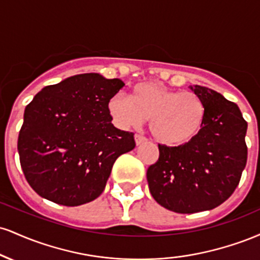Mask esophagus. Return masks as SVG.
Segmentation results:
<instances>
[{
  "label": "esophagus",
  "mask_w": 260,
  "mask_h": 260,
  "mask_svg": "<svg viewBox=\"0 0 260 260\" xmlns=\"http://www.w3.org/2000/svg\"><path fill=\"white\" fill-rule=\"evenodd\" d=\"M134 139H136L137 145H140V144H143L144 142H147V138H145L144 136H142V134H136V136H134Z\"/></svg>",
  "instance_id": "1"
}]
</instances>
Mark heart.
<instances>
[{"label":"heart","mask_w":260,"mask_h":260,"mask_svg":"<svg viewBox=\"0 0 260 260\" xmlns=\"http://www.w3.org/2000/svg\"><path fill=\"white\" fill-rule=\"evenodd\" d=\"M109 112L121 128L149 120V129L157 142L182 145L194 139L205 118L204 103L190 91H175L157 82L139 83L132 95L117 94L109 101Z\"/></svg>","instance_id":"1"}]
</instances>
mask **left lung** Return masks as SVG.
<instances>
[{"instance_id": "8db88e82", "label": "left lung", "mask_w": 260, "mask_h": 260, "mask_svg": "<svg viewBox=\"0 0 260 260\" xmlns=\"http://www.w3.org/2000/svg\"><path fill=\"white\" fill-rule=\"evenodd\" d=\"M205 118L194 139L178 147L159 144L147 178L153 198L180 214L211 210L235 192L247 164V122L238 106L205 86H190Z\"/></svg>"}]
</instances>
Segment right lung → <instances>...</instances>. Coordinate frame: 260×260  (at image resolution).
I'll return each instance as SVG.
<instances>
[{
	"label": "right lung",
	"instance_id": "1",
	"mask_svg": "<svg viewBox=\"0 0 260 260\" xmlns=\"http://www.w3.org/2000/svg\"><path fill=\"white\" fill-rule=\"evenodd\" d=\"M123 86L117 78L78 74L45 86L26 105L18 153L39 196L77 207L103 193L116 159L136 147L134 133L113 126L109 112Z\"/></svg>",
	"mask_w": 260,
	"mask_h": 260
}]
</instances>
